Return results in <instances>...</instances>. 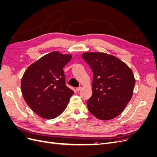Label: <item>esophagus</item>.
<instances>
[{
	"label": "esophagus",
	"mask_w": 157,
	"mask_h": 157,
	"mask_svg": "<svg viewBox=\"0 0 157 157\" xmlns=\"http://www.w3.org/2000/svg\"><path fill=\"white\" fill-rule=\"evenodd\" d=\"M82 89V87L80 86V87H78V88H76V90H77V92H80V90H81Z\"/></svg>",
	"instance_id": "esophagus-1"
}]
</instances>
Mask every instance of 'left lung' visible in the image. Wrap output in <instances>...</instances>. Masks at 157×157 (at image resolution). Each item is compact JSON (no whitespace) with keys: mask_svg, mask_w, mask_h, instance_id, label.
<instances>
[{"mask_svg":"<svg viewBox=\"0 0 157 157\" xmlns=\"http://www.w3.org/2000/svg\"><path fill=\"white\" fill-rule=\"evenodd\" d=\"M93 74L92 95L87 101L89 111L99 120L121 115L134 93L136 83L132 69L117 57L103 52L81 55Z\"/></svg>","mask_w":157,"mask_h":157,"instance_id":"1","label":"left lung"}]
</instances>
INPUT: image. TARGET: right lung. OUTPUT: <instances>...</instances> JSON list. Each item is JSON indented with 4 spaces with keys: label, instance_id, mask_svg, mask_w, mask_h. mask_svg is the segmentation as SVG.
<instances>
[{
    "label": "right lung",
    "instance_id": "obj_1",
    "mask_svg": "<svg viewBox=\"0 0 157 157\" xmlns=\"http://www.w3.org/2000/svg\"><path fill=\"white\" fill-rule=\"evenodd\" d=\"M72 54L52 52L27 67L21 81L25 102L39 117L53 119L67 107L74 92L65 85L63 68Z\"/></svg>",
    "mask_w": 157,
    "mask_h": 157
}]
</instances>
